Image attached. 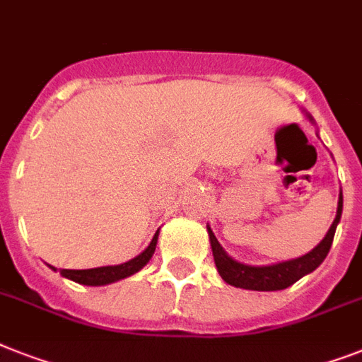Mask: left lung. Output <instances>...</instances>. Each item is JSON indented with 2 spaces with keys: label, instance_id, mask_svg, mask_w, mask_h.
<instances>
[{
  "label": "left lung",
  "instance_id": "left-lung-1",
  "mask_svg": "<svg viewBox=\"0 0 362 362\" xmlns=\"http://www.w3.org/2000/svg\"><path fill=\"white\" fill-rule=\"evenodd\" d=\"M340 214H342V192H340L339 198L337 216L331 223L329 231L324 237V240L307 255L292 259V261L279 262V264H272V267H247V264L233 261L231 257L223 252L222 246L218 244L214 233L209 229V238H211V247H213L218 272H220L223 281L233 286H238V288H246V291H283L286 286L294 285L305 274L316 270L324 262L325 255L329 253V247L333 244L337 223L340 222Z\"/></svg>",
  "mask_w": 362,
  "mask_h": 362
}]
</instances>
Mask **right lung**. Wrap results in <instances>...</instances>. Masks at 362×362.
I'll use <instances>...</instances> for the list:
<instances>
[{"instance_id":"right-lung-1","label":"right lung","mask_w":362,"mask_h":362,"mask_svg":"<svg viewBox=\"0 0 362 362\" xmlns=\"http://www.w3.org/2000/svg\"><path fill=\"white\" fill-rule=\"evenodd\" d=\"M155 246H157V233H155L153 240L146 247L144 252L140 253L139 257L131 259L129 262H124V264H118V267H101V268H90V270H61V274L71 281L81 283V285H107V283H115L118 279H124V277L133 276L134 272H139L140 268L144 267L146 262L151 259L155 252ZM53 268V267H52Z\"/></svg>"}]
</instances>
